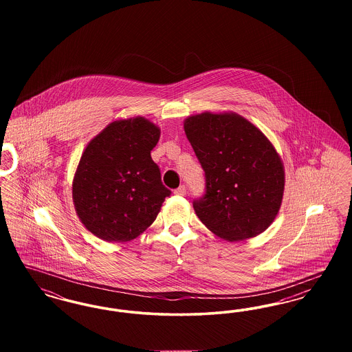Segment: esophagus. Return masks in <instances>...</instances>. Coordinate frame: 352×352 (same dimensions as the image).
Listing matches in <instances>:
<instances>
[{"label": "esophagus", "mask_w": 352, "mask_h": 352, "mask_svg": "<svg viewBox=\"0 0 352 352\" xmlns=\"http://www.w3.org/2000/svg\"><path fill=\"white\" fill-rule=\"evenodd\" d=\"M174 194H175V195H179V197H184V194H186V186L182 184V186H179L178 188H175V190H174Z\"/></svg>", "instance_id": "34e87169"}]
</instances>
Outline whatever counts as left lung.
<instances>
[{
    "label": "left lung",
    "mask_w": 352,
    "mask_h": 352,
    "mask_svg": "<svg viewBox=\"0 0 352 352\" xmlns=\"http://www.w3.org/2000/svg\"><path fill=\"white\" fill-rule=\"evenodd\" d=\"M184 132L204 171V194L192 201L201 223L228 241L265 231L285 184L283 162L268 138L234 113L191 116Z\"/></svg>",
    "instance_id": "obj_1"
}]
</instances>
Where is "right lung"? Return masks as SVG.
<instances>
[{
	"label": "right lung",
	"instance_id": "add662e5",
	"mask_svg": "<svg viewBox=\"0 0 352 352\" xmlns=\"http://www.w3.org/2000/svg\"><path fill=\"white\" fill-rule=\"evenodd\" d=\"M160 129L144 118L113 121L85 148L72 184L85 228L105 241H129L155 220L171 191L151 151Z\"/></svg>",
	"mask_w": 352,
	"mask_h": 352
}]
</instances>
